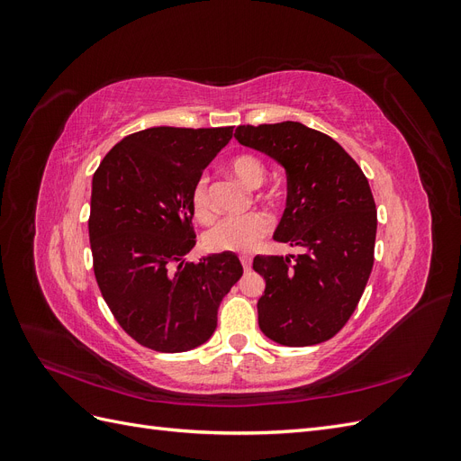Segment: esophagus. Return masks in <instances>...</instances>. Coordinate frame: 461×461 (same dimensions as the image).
Here are the masks:
<instances>
[{
    "mask_svg": "<svg viewBox=\"0 0 461 461\" xmlns=\"http://www.w3.org/2000/svg\"><path fill=\"white\" fill-rule=\"evenodd\" d=\"M240 261H242V267H244V271H249V269H252V258H249V256H240Z\"/></svg>",
    "mask_w": 461,
    "mask_h": 461,
    "instance_id": "34e87169",
    "label": "esophagus"
}]
</instances>
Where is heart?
<instances>
[{"instance_id": "b5f03b06", "label": "heart", "mask_w": 461, "mask_h": 461, "mask_svg": "<svg viewBox=\"0 0 461 461\" xmlns=\"http://www.w3.org/2000/svg\"><path fill=\"white\" fill-rule=\"evenodd\" d=\"M229 173L246 188H259L267 176L265 163L249 153H240L230 159ZM192 213L198 221L207 222L213 217V205L209 198L207 178L202 176L190 194ZM271 232V219L265 213H248L244 217L221 219L203 236V244L213 252H254L261 240Z\"/></svg>"}]
</instances>
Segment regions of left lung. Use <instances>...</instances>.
I'll return each mask as SVG.
<instances>
[{
  "mask_svg": "<svg viewBox=\"0 0 461 461\" xmlns=\"http://www.w3.org/2000/svg\"><path fill=\"white\" fill-rule=\"evenodd\" d=\"M234 138L286 169V209L273 239L300 256H256L265 278L259 329L283 346L332 339L352 317L373 269L376 207L359 165L330 136L285 121L240 124Z\"/></svg>",
  "mask_w": 461,
  "mask_h": 461,
  "instance_id": "left-lung-1",
  "label": "left lung"
}]
</instances>
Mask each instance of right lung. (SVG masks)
<instances>
[{
    "instance_id": "right-lung-1",
    "label": "right lung",
    "mask_w": 461,
    "mask_h": 461,
    "mask_svg": "<svg viewBox=\"0 0 461 461\" xmlns=\"http://www.w3.org/2000/svg\"><path fill=\"white\" fill-rule=\"evenodd\" d=\"M232 127H153L113 146L92 178L90 248L102 296L122 330L156 352L212 339L222 296L242 276L232 252L185 263L196 246L190 194Z\"/></svg>"
}]
</instances>
